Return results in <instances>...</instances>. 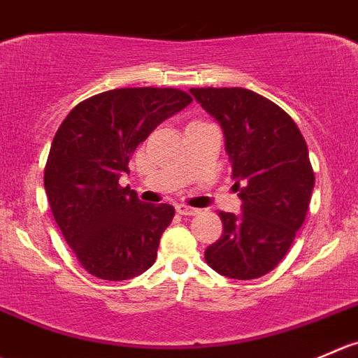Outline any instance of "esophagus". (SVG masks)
I'll return each instance as SVG.
<instances>
[{
	"label": "esophagus",
	"mask_w": 358,
	"mask_h": 358,
	"mask_svg": "<svg viewBox=\"0 0 358 358\" xmlns=\"http://www.w3.org/2000/svg\"><path fill=\"white\" fill-rule=\"evenodd\" d=\"M176 211H178L180 215H185V217H194V215L199 213L197 208H190L187 206V204H178V206H176Z\"/></svg>",
	"instance_id": "esophagus-1"
}]
</instances>
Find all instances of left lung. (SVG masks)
I'll return each instance as SVG.
<instances>
[{"instance_id": "left-lung-1", "label": "left lung", "mask_w": 358, "mask_h": 358, "mask_svg": "<svg viewBox=\"0 0 358 358\" xmlns=\"http://www.w3.org/2000/svg\"><path fill=\"white\" fill-rule=\"evenodd\" d=\"M220 124L243 213L220 211L224 232L204 252L222 276L255 280L287 255L306 218L315 173L306 141L278 105L241 87L190 89Z\"/></svg>"}]
</instances>
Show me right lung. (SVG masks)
I'll use <instances>...</instances> for the list:
<instances>
[{
    "instance_id": "1",
    "label": "right lung",
    "mask_w": 358,
    "mask_h": 358,
    "mask_svg": "<svg viewBox=\"0 0 358 358\" xmlns=\"http://www.w3.org/2000/svg\"><path fill=\"white\" fill-rule=\"evenodd\" d=\"M190 101L180 89H113L78 103L59 126L45 192L62 236L96 278L122 282L155 262L175 208L145 204L119 178L138 145Z\"/></svg>"
}]
</instances>
